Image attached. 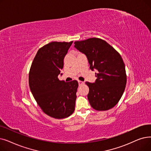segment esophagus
I'll list each match as a JSON object with an SVG mask.
<instances>
[{"mask_svg": "<svg viewBox=\"0 0 151 151\" xmlns=\"http://www.w3.org/2000/svg\"><path fill=\"white\" fill-rule=\"evenodd\" d=\"M78 83H79V85L80 86V85H82L84 84V82L81 81H78Z\"/></svg>", "mask_w": 151, "mask_h": 151, "instance_id": "esophagus-1", "label": "esophagus"}]
</instances>
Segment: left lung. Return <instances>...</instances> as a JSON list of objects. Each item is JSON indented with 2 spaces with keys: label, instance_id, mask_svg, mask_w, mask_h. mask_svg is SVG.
I'll use <instances>...</instances> for the list:
<instances>
[{
  "label": "left lung",
  "instance_id": "left-lung-1",
  "mask_svg": "<svg viewBox=\"0 0 151 151\" xmlns=\"http://www.w3.org/2000/svg\"><path fill=\"white\" fill-rule=\"evenodd\" d=\"M75 47L86 55L90 69L97 70L95 83H85L89 89L91 106L99 111L113 108L127 84L125 66L120 54L106 41L97 37L76 41Z\"/></svg>",
  "mask_w": 151,
  "mask_h": 151
}]
</instances>
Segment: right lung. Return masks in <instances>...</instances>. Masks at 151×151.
I'll return each instance as SVG.
<instances>
[{
	"label": "right lung",
	"instance_id": "add662e5",
	"mask_svg": "<svg viewBox=\"0 0 151 151\" xmlns=\"http://www.w3.org/2000/svg\"><path fill=\"white\" fill-rule=\"evenodd\" d=\"M73 41L51 42L39 49L29 72V86L38 106L47 115L62 119L73 113L78 83L60 81L58 75Z\"/></svg>",
	"mask_w": 151,
	"mask_h": 151
}]
</instances>
